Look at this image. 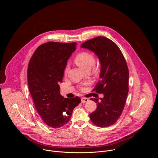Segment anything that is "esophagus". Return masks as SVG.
<instances>
[{
    "label": "esophagus",
    "mask_w": 158,
    "mask_h": 158,
    "mask_svg": "<svg viewBox=\"0 0 158 158\" xmlns=\"http://www.w3.org/2000/svg\"><path fill=\"white\" fill-rule=\"evenodd\" d=\"M81 103H85V102H88L89 101V100L88 99V98H84V97H83V98H81Z\"/></svg>",
    "instance_id": "esophagus-1"
}]
</instances>
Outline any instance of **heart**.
I'll list each match as a JSON object with an SVG mask.
<instances>
[{
  "instance_id": "heart-1",
  "label": "heart",
  "mask_w": 158,
  "mask_h": 158,
  "mask_svg": "<svg viewBox=\"0 0 158 158\" xmlns=\"http://www.w3.org/2000/svg\"><path fill=\"white\" fill-rule=\"evenodd\" d=\"M74 61L80 68H82L85 71H88L92 68V71L97 73L98 68L95 64V58L92 53L88 52H82L78 53L75 57ZM69 70V65H66L64 69V74L66 75ZM81 89H83L81 88Z\"/></svg>"
}]
</instances>
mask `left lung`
<instances>
[{"mask_svg":"<svg viewBox=\"0 0 158 158\" xmlns=\"http://www.w3.org/2000/svg\"><path fill=\"white\" fill-rule=\"evenodd\" d=\"M81 47L94 52L101 64V80L93 91L103 94L104 97L100 101L90 98L97 103L96 110L89 115L90 120L98 127H109L117 122L125 105L129 90L127 62L119 47L107 38L98 36Z\"/></svg>","mask_w":158,"mask_h":158,"instance_id":"left-lung-1","label":"left lung"}]
</instances>
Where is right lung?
<instances>
[{
  "label": "right lung",
  "mask_w": 158,
  "mask_h": 158,
  "mask_svg": "<svg viewBox=\"0 0 158 158\" xmlns=\"http://www.w3.org/2000/svg\"><path fill=\"white\" fill-rule=\"evenodd\" d=\"M76 45L57 42L41 44L28 63V85L35 108L45 123L53 128L67 124L73 109L81 102L79 97L64 98L59 86Z\"/></svg>",
  "instance_id": "add662e5"
}]
</instances>
